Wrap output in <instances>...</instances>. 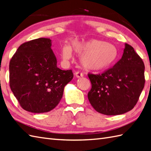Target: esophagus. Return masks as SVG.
Wrapping results in <instances>:
<instances>
[{"label": "esophagus", "instance_id": "obj_1", "mask_svg": "<svg viewBox=\"0 0 151 151\" xmlns=\"http://www.w3.org/2000/svg\"><path fill=\"white\" fill-rule=\"evenodd\" d=\"M75 76H76V78H82V77H83V73H81V72H76L75 73Z\"/></svg>", "mask_w": 151, "mask_h": 151}]
</instances>
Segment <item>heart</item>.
Segmentation results:
<instances>
[{"label": "heart", "instance_id": "obj_1", "mask_svg": "<svg viewBox=\"0 0 151 151\" xmlns=\"http://www.w3.org/2000/svg\"><path fill=\"white\" fill-rule=\"evenodd\" d=\"M72 50L81 55V63L86 69L95 71L108 68L118 55V50L114 45L97 39L74 41L72 42V46L63 45L61 56L64 61H68L72 58Z\"/></svg>", "mask_w": 151, "mask_h": 151}]
</instances>
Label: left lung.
<instances>
[{
    "label": "left lung",
    "mask_w": 151,
    "mask_h": 151,
    "mask_svg": "<svg viewBox=\"0 0 151 151\" xmlns=\"http://www.w3.org/2000/svg\"><path fill=\"white\" fill-rule=\"evenodd\" d=\"M145 65L131 46L125 43L122 58L101 74L88 76L92 88L89 101L103 114H123L132 110L145 85Z\"/></svg>",
    "instance_id": "1"
}]
</instances>
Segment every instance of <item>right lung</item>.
Returning a JSON list of instances; mask_svg holds the SVG:
<instances>
[{"mask_svg": "<svg viewBox=\"0 0 151 151\" xmlns=\"http://www.w3.org/2000/svg\"><path fill=\"white\" fill-rule=\"evenodd\" d=\"M52 41L39 38L23 43L9 62V86L23 109L47 112L58 105L71 70H62L51 48Z\"/></svg>", "mask_w": 151, "mask_h": 151, "instance_id": "obj_1", "label": "right lung"}]
</instances>
